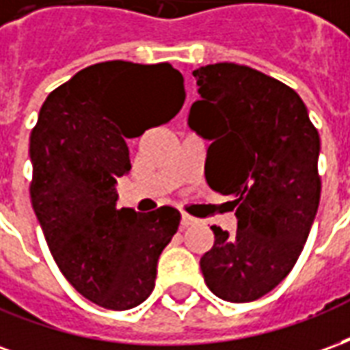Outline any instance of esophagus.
<instances>
[{
    "label": "esophagus",
    "mask_w": 350,
    "mask_h": 350,
    "mask_svg": "<svg viewBox=\"0 0 350 350\" xmlns=\"http://www.w3.org/2000/svg\"><path fill=\"white\" fill-rule=\"evenodd\" d=\"M195 223H198V219H195L193 215H189V213H182V228H187L191 227V225H195Z\"/></svg>",
    "instance_id": "1"
}]
</instances>
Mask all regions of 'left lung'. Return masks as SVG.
<instances>
[{
	"label": "left lung",
	"mask_w": 350,
	"mask_h": 350,
	"mask_svg": "<svg viewBox=\"0 0 350 350\" xmlns=\"http://www.w3.org/2000/svg\"><path fill=\"white\" fill-rule=\"evenodd\" d=\"M193 77L202 99L189 127L212 142L206 182L234 197L238 219L234 234L213 225L200 270L221 300H258L293 270L319 210V131L300 95L257 69L213 64Z\"/></svg>",
	"instance_id": "8db88e82"
}]
</instances>
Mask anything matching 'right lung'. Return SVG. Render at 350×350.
<instances>
[{"mask_svg":"<svg viewBox=\"0 0 350 350\" xmlns=\"http://www.w3.org/2000/svg\"><path fill=\"white\" fill-rule=\"evenodd\" d=\"M185 100L170 64L103 62L42 103L29 137L31 204L65 279L105 309L137 308L152 294L157 260L178 230L172 206L116 208V180L131 170L125 138L170 122Z\"/></svg>","mask_w":350,"mask_h":350,"instance_id":"1","label":"right lung"}]
</instances>
